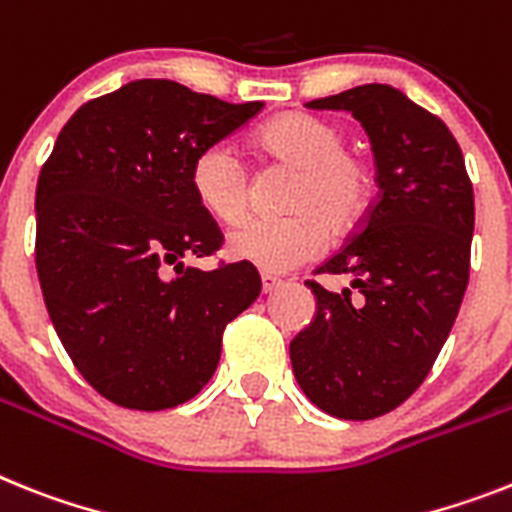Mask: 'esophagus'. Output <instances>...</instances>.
<instances>
[{
  "label": "esophagus",
  "instance_id": "obj_1",
  "mask_svg": "<svg viewBox=\"0 0 512 512\" xmlns=\"http://www.w3.org/2000/svg\"><path fill=\"white\" fill-rule=\"evenodd\" d=\"M281 278L270 276V273H263V294H270V291L281 289Z\"/></svg>",
  "mask_w": 512,
  "mask_h": 512
}]
</instances>
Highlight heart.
<instances>
[{
	"label": "heart",
	"instance_id": "b5f03b06",
	"mask_svg": "<svg viewBox=\"0 0 512 512\" xmlns=\"http://www.w3.org/2000/svg\"><path fill=\"white\" fill-rule=\"evenodd\" d=\"M255 150L294 171L281 218H255L226 236V252L263 273H286L317 257L330 236L359 229L372 205V169L343 148V132L328 119L289 111L255 135ZM190 184L200 208L221 223H234L249 208L247 171L234 148L216 143L192 161Z\"/></svg>",
	"mask_w": 512,
	"mask_h": 512
}]
</instances>
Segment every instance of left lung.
Listing matches in <instances>:
<instances>
[{"mask_svg":"<svg viewBox=\"0 0 512 512\" xmlns=\"http://www.w3.org/2000/svg\"><path fill=\"white\" fill-rule=\"evenodd\" d=\"M304 106L349 111L362 124L380 195L359 234L317 268L349 276V289L309 283L315 317L291 341V367L325 414L375 419L422 385L448 341L468 286L474 187L445 122L393 85Z\"/></svg>","mask_w":512,"mask_h":512,"instance_id":"1","label":"left lung"}]
</instances>
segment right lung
I'll return each instance as SVG.
<instances>
[{"instance_id": "1", "label": "right lung", "mask_w": 512, "mask_h": 512, "mask_svg": "<svg viewBox=\"0 0 512 512\" xmlns=\"http://www.w3.org/2000/svg\"><path fill=\"white\" fill-rule=\"evenodd\" d=\"M260 109L135 80L80 106L41 169L46 309L80 375L117 406L161 411L195 398L216 372L223 328L260 294L249 263L184 265L223 239L192 192V161Z\"/></svg>"}]
</instances>
